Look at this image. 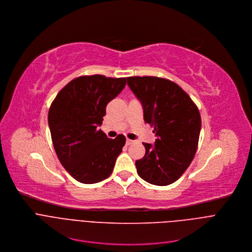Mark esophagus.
I'll list each match as a JSON object with an SVG mask.
<instances>
[{"label": "esophagus", "mask_w": 252, "mask_h": 252, "mask_svg": "<svg viewBox=\"0 0 252 252\" xmlns=\"http://www.w3.org/2000/svg\"><path fill=\"white\" fill-rule=\"evenodd\" d=\"M135 141H133V140H131V139H127L126 140V144L127 145H131V144H133Z\"/></svg>", "instance_id": "obj_1"}]
</instances>
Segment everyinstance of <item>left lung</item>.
<instances>
[{
	"mask_svg": "<svg viewBox=\"0 0 252 252\" xmlns=\"http://www.w3.org/2000/svg\"><path fill=\"white\" fill-rule=\"evenodd\" d=\"M127 83L140 100L144 120L154 127V145L143 143L145 156L136 161L138 175L156 186L176 182L190 165L197 149L199 111L177 83L156 76H131Z\"/></svg>",
	"mask_w": 252,
	"mask_h": 252,
	"instance_id": "1",
	"label": "left lung"
}]
</instances>
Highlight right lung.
<instances>
[{"mask_svg": "<svg viewBox=\"0 0 252 252\" xmlns=\"http://www.w3.org/2000/svg\"><path fill=\"white\" fill-rule=\"evenodd\" d=\"M125 85V77L79 76L68 82L50 105L48 126L55 151L63 168L79 183H99L113 172L126 138L109 139L98 126L107 104Z\"/></svg>", "mask_w": 252, "mask_h": 252, "instance_id": "add662e5", "label": "right lung"}]
</instances>
